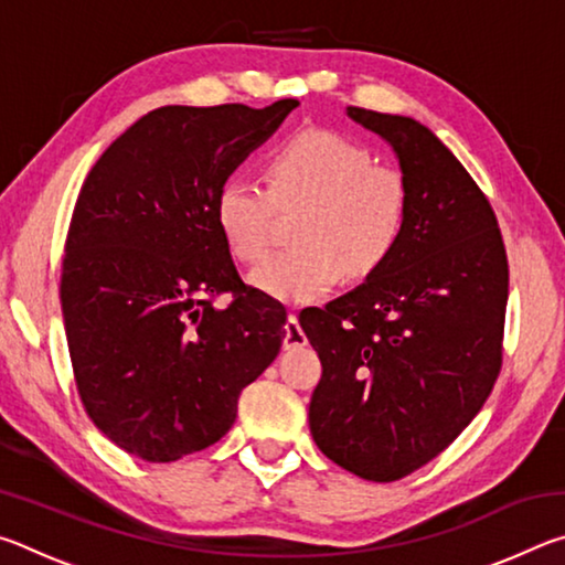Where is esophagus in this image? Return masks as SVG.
Segmentation results:
<instances>
[{"label":"esophagus","mask_w":565,"mask_h":565,"mask_svg":"<svg viewBox=\"0 0 565 565\" xmlns=\"http://www.w3.org/2000/svg\"><path fill=\"white\" fill-rule=\"evenodd\" d=\"M306 347V333L299 323V317L296 313H289L284 327V349H301Z\"/></svg>","instance_id":"obj_1"}]
</instances>
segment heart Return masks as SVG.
I'll use <instances>...</instances> for the list:
<instances>
[{
	"mask_svg": "<svg viewBox=\"0 0 565 565\" xmlns=\"http://www.w3.org/2000/svg\"><path fill=\"white\" fill-rule=\"evenodd\" d=\"M264 184L228 177L214 196V218L228 252L256 264L271 244L279 212L294 218V248L252 271L256 289L286 303H311L343 276L369 279L391 262L411 222V184L396 167L376 164L366 147L329 129H309L264 159Z\"/></svg>",
	"mask_w": 565,
	"mask_h": 565,
	"instance_id": "1",
	"label": "heart"
}]
</instances>
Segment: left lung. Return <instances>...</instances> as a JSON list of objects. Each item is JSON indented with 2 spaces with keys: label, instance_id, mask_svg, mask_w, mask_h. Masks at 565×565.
I'll use <instances>...</instances> for the list:
<instances>
[{
  "label": "left lung",
  "instance_id": "obj_1",
  "mask_svg": "<svg viewBox=\"0 0 565 565\" xmlns=\"http://www.w3.org/2000/svg\"><path fill=\"white\" fill-rule=\"evenodd\" d=\"M349 117L394 147L414 204L384 269L301 311L321 359L309 426L333 463L391 483L451 446L493 391L509 256L489 196L431 129L359 107Z\"/></svg>",
  "mask_w": 565,
  "mask_h": 565
}]
</instances>
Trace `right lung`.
<instances>
[{"label":"right lung","mask_w":565,"mask_h":565,"mask_svg":"<svg viewBox=\"0 0 565 565\" xmlns=\"http://www.w3.org/2000/svg\"><path fill=\"white\" fill-rule=\"evenodd\" d=\"M296 107H159L111 141L76 196L60 279L76 394L141 461L216 444L281 349L284 306L242 281L214 196Z\"/></svg>","instance_id":"1"}]
</instances>
